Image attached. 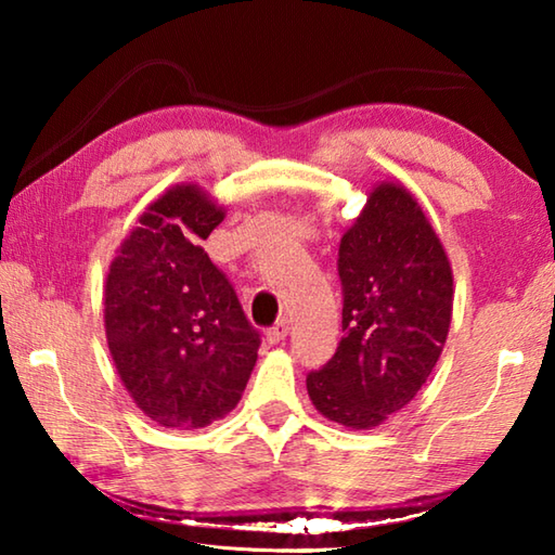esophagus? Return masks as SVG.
<instances>
[{
  "mask_svg": "<svg viewBox=\"0 0 555 555\" xmlns=\"http://www.w3.org/2000/svg\"><path fill=\"white\" fill-rule=\"evenodd\" d=\"M286 335H288V321L281 318V321H276L267 331V340H269V345H279L281 340H286Z\"/></svg>",
  "mask_w": 555,
  "mask_h": 555,
  "instance_id": "1",
  "label": "esophagus"
}]
</instances>
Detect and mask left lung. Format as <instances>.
Returning <instances> with one entry per match:
<instances>
[{"label": "left lung", "mask_w": 555, "mask_h": 555, "mask_svg": "<svg viewBox=\"0 0 555 555\" xmlns=\"http://www.w3.org/2000/svg\"><path fill=\"white\" fill-rule=\"evenodd\" d=\"M343 331L335 354L308 372V397L325 418L374 428L424 387L453 315L443 244L406 188L382 183L337 251Z\"/></svg>", "instance_id": "obj_1"}]
</instances>
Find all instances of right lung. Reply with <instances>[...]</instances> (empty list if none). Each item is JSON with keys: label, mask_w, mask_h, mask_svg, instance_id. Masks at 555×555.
<instances>
[{"label": "right lung", "mask_w": 555, "mask_h": 555, "mask_svg": "<svg viewBox=\"0 0 555 555\" xmlns=\"http://www.w3.org/2000/svg\"><path fill=\"white\" fill-rule=\"evenodd\" d=\"M222 218L201 188L176 185L149 205L107 274L112 360L137 406L166 428L230 413L257 362L261 335L201 247Z\"/></svg>", "instance_id": "right-lung-1"}]
</instances>
